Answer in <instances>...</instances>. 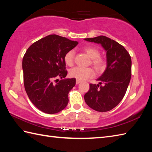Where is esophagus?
<instances>
[{"instance_id": "obj_1", "label": "esophagus", "mask_w": 152, "mask_h": 152, "mask_svg": "<svg viewBox=\"0 0 152 152\" xmlns=\"http://www.w3.org/2000/svg\"><path fill=\"white\" fill-rule=\"evenodd\" d=\"M80 82H80V80H76V84H79V83H80Z\"/></svg>"}]
</instances>
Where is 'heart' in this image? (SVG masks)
Wrapping results in <instances>:
<instances>
[{"mask_svg":"<svg viewBox=\"0 0 152 152\" xmlns=\"http://www.w3.org/2000/svg\"><path fill=\"white\" fill-rule=\"evenodd\" d=\"M83 50L88 56L91 58V64L95 69L100 72L104 69L105 62L101 57H100V51L95 47L86 46ZM75 56V51L70 50L64 54V61L67 66H71L73 65ZM69 76L71 78H75L78 80H85L95 76V71L92 68H82L74 67L69 71Z\"/></svg>","mask_w":152,"mask_h":152,"instance_id":"b5f03b06","label":"heart"}]
</instances>
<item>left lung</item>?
<instances>
[{
  "label": "left lung",
  "instance_id": "1",
  "mask_svg": "<svg viewBox=\"0 0 152 152\" xmlns=\"http://www.w3.org/2000/svg\"><path fill=\"white\" fill-rule=\"evenodd\" d=\"M84 40L101 44L106 51L107 62L105 71L97 79L99 84H89L85 101L96 111H110L121 101L127 91L131 77V56L122 45L105 36Z\"/></svg>",
  "mask_w": 152,
  "mask_h": 152
}]
</instances>
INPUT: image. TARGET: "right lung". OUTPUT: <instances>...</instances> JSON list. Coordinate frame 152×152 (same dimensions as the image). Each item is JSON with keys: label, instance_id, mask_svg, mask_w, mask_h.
<instances>
[{"label": "right lung", "instance_id": "obj_1", "mask_svg": "<svg viewBox=\"0 0 152 152\" xmlns=\"http://www.w3.org/2000/svg\"><path fill=\"white\" fill-rule=\"evenodd\" d=\"M78 44L50 34L35 42L25 53L22 62L25 89L30 101L40 111L56 114L67 106L68 95L76 79L58 78L66 76L64 56Z\"/></svg>", "mask_w": 152, "mask_h": 152}]
</instances>
